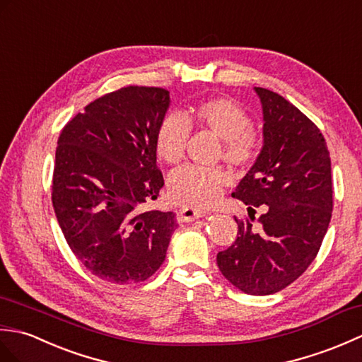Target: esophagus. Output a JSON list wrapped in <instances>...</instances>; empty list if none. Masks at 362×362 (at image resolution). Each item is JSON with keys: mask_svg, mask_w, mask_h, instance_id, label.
<instances>
[{"mask_svg": "<svg viewBox=\"0 0 362 362\" xmlns=\"http://www.w3.org/2000/svg\"><path fill=\"white\" fill-rule=\"evenodd\" d=\"M207 211H203V209H195V207H182L178 212V220L182 223H189L202 218V216L207 215Z\"/></svg>", "mask_w": 362, "mask_h": 362, "instance_id": "obj_1", "label": "esophagus"}]
</instances>
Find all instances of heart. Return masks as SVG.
<instances>
[{
  "label": "heart",
  "instance_id": "heart-1",
  "mask_svg": "<svg viewBox=\"0 0 362 362\" xmlns=\"http://www.w3.org/2000/svg\"><path fill=\"white\" fill-rule=\"evenodd\" d=\"M190 115L199 127L214 132L224 141L223 156L228 163L246 167L259 153L260 142L251 132L252 120L237 102L226 98L209 99L192 108ZM190 132V122L182 115H165L155 134L158 156L168 164L180 163L186 155ZM228 180V173L221 168L184 165L168 176V197L184 206L206 207L218 199Z\"/></svg>",
  "mask_w": 362,
  "mask_h": 362
}]
</instances>
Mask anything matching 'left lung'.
I'll use <instances>...</instances> for the list:
<instances>
[{"mask_svg": "<svg viewBox=\"0 0 362 362\" xmlns=\"http://www.w3.org/2000/svg\"><path fill=\"white\" fill-rule=\"evenodd\" d=\"M263 111V146L232 197L251 220H237V240L218 252L221 274L240 291L274 294L315 260L333 211L332 160L319 128L277 93L254 88ZM263 205L260 227L255 207Z\"/></svg>", "mask_w": 362, "mask_h": 362, "instance_id": "8db88e82", "label": "left lung"}]
</instances>
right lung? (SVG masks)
Here are the masks:
<instances>
[{
  "instance_id": "1",
  "label": "right lung",
  "mask_w": 362,
  "mask_h": 362,
  "mask_svg": "<svg viewBox=\"0 0 362 362\" xmlns=\"http://www.w3.org/2000/svg\"><path fill=\"white\" fill-rule=\"evenodd\" d=\"M168 107L164 88H120L86 105L60 133L55 216L71 251L110 284L153 276L178 228L173 212L144 211L164 186L155 134Z\"/></svg>"
}]
</instances>
